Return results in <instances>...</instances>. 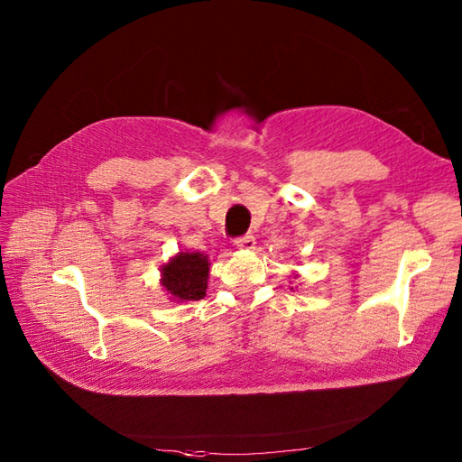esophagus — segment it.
<instances>
[{"instance_id": "34e87169", "label": "esophagus", "mask_w": 462, "mask_h": 462, "mask_svg": "<svg viewBox=\"0 0 462 462\" xmlns=\"http://www.w3.org/2000/svg\"><path fill=\"white\" fill-rule=\"evenodd\" d=\"M234 246H236V250L250 252V250L256 248V240H254V236H242V238L234 242Z\"/></svg>"}]
</instances>
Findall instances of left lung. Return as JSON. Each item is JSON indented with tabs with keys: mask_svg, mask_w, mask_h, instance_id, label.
<instances>
[{
	"mask_svg": "<svg viewBox=\"0 0 462 462\" xmlns=\"http://www.w3.org/2000/svg\"><path fill=\"white\" fill-rule=\"evenodd\" d=\"M293 278H298V273H293ZM293 290V288H291Z\"/></svg>",
	"mask_w": 462,
	"mask_h": 462,
	"instance_id": "obj_1",
	"label": "left lung"
}]
</instances>
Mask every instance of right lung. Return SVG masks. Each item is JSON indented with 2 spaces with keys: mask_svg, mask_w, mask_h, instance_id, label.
<instances>
[{
  "mask_svg": "<svg viewBox=\"0 0 462 462\" xmlns=\"http://www.w3.org/2000/svg\"><path fill=\"white\" fill-rule=\"evenodd\" d=\"M208 276V256L202 252H179L161 268V286L176 303L196 301L206 296Z\"/></svg>",
  "mask_w": 462,
  "mask_h": 462,
  "instance_id": "1",
  "label": "right lung"
}]
</instances>
